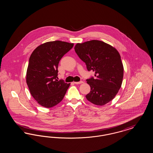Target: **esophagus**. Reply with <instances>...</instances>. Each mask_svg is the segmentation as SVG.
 <instances>
[{"instance_id":"esophagus-1","label":"esophagus","mask_w":153,"mask_h":153,"mask_svg":"<svg viewBox=\"0 0 153 153\" xmlns=\"http://www.w3.org/2000/svg\"><path fill=\"white\" fill-rule=\"evenodd\" d=\"M83 82H84L82 81H79V82H74V83L75 84H82Z\"/></svg>"}]
</instances>
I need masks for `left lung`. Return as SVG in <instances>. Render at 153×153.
I'll use <instances>...</instances> for the list:
<instances>
[{"mask_svg":"<svg viewBox=\"0 0 153 153\" xmlns=\"http://www.w3.org/2000/svg\"><path fill=\"white\" fill-rule=\"evenodd\" d=\"M74 50L85 63L88 71L95 72V77L87 79L91 87L85 96L89 102L103 105L111 102L121 87L123 66L117 49L98 40L77 44Z\"/></svg>","mask_w":153,"mask_h":153,"instance_id":"1","label":"left lung"}]
</instances>
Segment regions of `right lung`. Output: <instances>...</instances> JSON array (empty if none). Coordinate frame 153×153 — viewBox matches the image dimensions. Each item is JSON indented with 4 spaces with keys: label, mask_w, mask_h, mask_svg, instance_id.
<instances>
[{
    "label": "right lung",
    "mask_w": 153,
    "mask_h": 153,
    "mask_svg": "<svg viewBox=\"0 0 153 153\" xmlns=\"http://www.w3.org/2000/svg\"><path fill=\"white\" fill-rule=\"evenodd\" d=\"M73 45L60 41L48 42L31 54L26 82L31 95L41 105L51 108L63 99L70 84L57 80L58 64Z\"/></svg>",
    "instance_id": "right-lung-1"
}]
</instances>
